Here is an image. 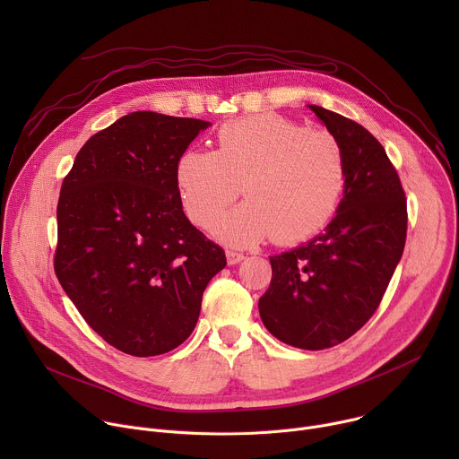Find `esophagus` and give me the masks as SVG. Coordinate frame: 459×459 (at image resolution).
<instances>
[{"label":"esophagus","mask_w":459,"mask_h":459,"mask_svg":"<svg viewBox=\"0 0 459 459\" xmlns=\"http://www.w3.org/2000/svg\"><path fill=\"white\" fill-rule=\"evenodd\" d=\"M227 264L229 265H236V264H239V261L245 257L241 252H236V250H230V248H227Z\"/></svg>","instance_id":"esophagus-1"}]
</instances>
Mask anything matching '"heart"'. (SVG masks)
<instances>
[{
    "mask_svg": "<svg viewBox=\"0 0 459 459\" xmlns=\"http://www.w3.org/2000/svg\"><path fill=\"white\" fill-rule=\"evenodd\" d=\"M183 211L211 229L238 198L247 204L221 218L216 236L232 245L274 238L292 245L321 232L340 209L347 158L329 130H310L278 114L223 125L216 151H186L176 165Z\"/></svg>",
    "mask_w": 459,
    "mask_h": 459,
    "instance_id": "heart-1",
    "label": "heart"
}]
</instances>
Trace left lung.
Masks as SVG:
<instances>
[{
	"label": "left lung",
	"instance_id": "left-lung-1",
	"mask_svg": "<svg viewBox=\"0 0 459 459\" xmlns=\"http://www.w3.org/2000/svg\"><path fill=\"white\" fill-rule=\"evenodd\" d=\"M343 145L347 186L336 218L312 241L271 255L273 280L259 316L280 342L321 351L372 317L402 259L407 198L383 145L359 123L308 105Z\"/></svg>",
	"mask_w": 459,
	"mask_h": 459
}]
</instances>
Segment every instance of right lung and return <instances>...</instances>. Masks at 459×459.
<instances>
[{
    "instance_id": "right-lung-1",
    "label": "right lung",
    "mask_w": 459,
    "mask_h": 459,
    "mask_svg": "<svg viewBox=\"0 0 459 459\" xmlns=\"http://www.w3.org/2000/svg\"><path fill=\"white\" fill-rule=\"evenodd\" d=\"M211 123L133 112L78 152L57 202L56 276L91 329L149 358L194 331L225 250L181 209L176 165Z\"/></svg>"
}]
</instances>
